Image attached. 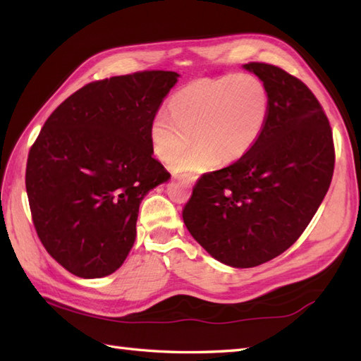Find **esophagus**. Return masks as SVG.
<instances>
[{
  "mask_svg": "<svg viewBox=\"0 0 361 361\" xmlns=\"http://www.w3.org/2000/svg\"><path fill=\"white\" fill-rule=\"evenodd\" d=\"M195 180H197V176H195V175L178 176V181H180V183H183V185H186V186H192L194 183H195Z\"/></svg>",
  "mask_w": 361,
  "mask_h": 361,
  "instance_id": "esophagus-1",
  "label": "esophagus"
}]
</instances>
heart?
<instances>
[{"label": "heart", "instance_id": "obj_1", "mask_svg": "<svg viewBox=\"0 0 361 361\" xmlns=\"http://www.w3.org/2000/svg\"><path fill=\"white\" fill-rule=\"evenodd\" d=\"M270 114V93L250 73L202 78L186 83L171 99V111L152 119L150 141L157 155L169 161L192 140L199 142L171 167L176 173H200L247 157L262 136Z\"/></svg>", "mask_w": 361, "mask_h": 361}]
</instances>
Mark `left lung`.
<instances>
[{"label": "left lung", "instance_id": "obj_1", "mask_svg": "<svg viewBox=\"0 0 361 361\" xmlns=\"http://www.w3.org/2000/svg\"><path fill=\"white\" fill-rule=\"evenodd\" d=\"M270 93L262 136L247 157L203 175L183 220L194 239L234 268L282 255L304 233L331 186L332 130L315 94L278 66L247 63Z\"/></svg>", "mask_w": 361, "mask_h": 361}]
</instances>
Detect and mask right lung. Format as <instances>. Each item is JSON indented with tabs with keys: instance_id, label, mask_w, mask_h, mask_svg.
<instances>
[{
	"instance_id": "1",
	"label": "right lung",
	"mask_w": 361,
	"mask_h": 361,
	"mask_svg": "<svg viewBox=\"0 0 361 361\" xmlns=\"http://www.w3.org/2000/svg\"><path fill=\"white\" fill-rule=\"evenodd\" d=\"M178 78L142 71L88 83L52 111L30 147L26 192L37 234L79 278L124 264L142 198L171 178L152 157L150 124Z\"/></svg>"
}]
</instances>
